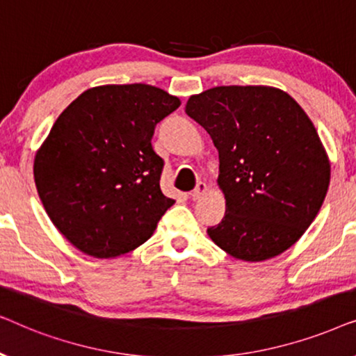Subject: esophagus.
<instances>
[{"label":"esophagus","mask_w":356,"mask_h":356,"mask_svg":"<svg viewBox=\"0 0 356 356\" xmlns=\"http://www.w3.org/2000/svg\"><path fill=\"white\" fill-rule=\"evenodd\" d=\"M206 191H207V184L204 183V181H199V183H197V186L193 189V193H191V197L194 199V201H196V199L202 197L204 194H206Z\"/></svg>","instance_id":"1"}]
</instances>
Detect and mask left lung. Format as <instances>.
Instances as JSON below:
<instances>
[{"instance_id": "obj_1", "label": "left lung", "mask_w": 356, "mask_h": 356, "mask_svg": "<svg viewBox=\"0 0 356 356\" xmlns=\"http://www.w3.org/2000/svg\"><path fill=\"white\" fill-rule=\"evenodd\" d=\"M186 113L218 150L225 217L207 233L243 261H266L300 240L323 206L330 165L303 108L284 90L220 86L189 97Z\"/></svg>"}]
</instances>
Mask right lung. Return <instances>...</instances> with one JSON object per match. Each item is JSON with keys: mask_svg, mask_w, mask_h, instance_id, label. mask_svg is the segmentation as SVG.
Listing matches in <instances>:
<instances>
[{"mask_svg": "<svg viewBox=\"0 0 356 356\" xmlns=\"http://www.w3.org/2000/svg\"><path fill=\"white\" fill-rule=\"evenodd\" d=\"M179 105L154 86H100L58 116L33 178L53 225L77 250L116 257L152 236L175 202L160 189L165 162L152 136Z\"/></svg>", "mask_w": 356, "mask_h": 356, "instance_id": "right-lung-1", "label": "right lung"}]
</instances>
